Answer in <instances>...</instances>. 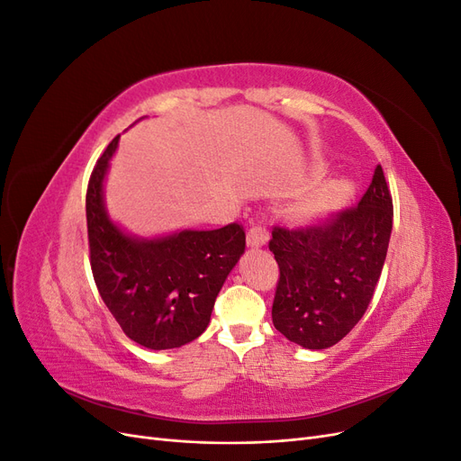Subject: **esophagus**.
<instances>
[{
	"label": "esophagus",
	"instance_id": "esophagus-1",
	"mask_svg": "<svg viewBox=\"0 0 461 461\" xmlns=\"http://www.w3.org/2000/svg\"><path fill=\"white\" fill-rule=\"evenodd\" d=\"M267 240H269V230L267 229L261 227V225L249 227L248 236H246V242H248L249 248H259L263 244H267Z\"/></svg>",
	"mask_w": 461,
	"mask_h": 461
}]
</instances>
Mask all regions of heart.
<instances>
[{
  "label": "heart",
  "mask_w": 461,
  "mask_h": 461,
  "mask_svg": "<svg viewBox=\"0 0 461 461\" xmlns=\"http://www.w3.org/2000/svg\"><path fill=\"white\" fill-rule=\"evenodd\" d=\"M354 196V185L346 178H332L321 185L312 196V207L315 212H334L340 209Z\"/></svg>",
  "instance_id": "b5f03b06"
}]
</instances>
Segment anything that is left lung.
Listing matches in <instances>:
<instances>
[{"instance_id":"8db88e82","label":"left lung","mask_w":461,"mask_h":461,"mask_svg":"<svg viewBox=\"0 0 461 461\" xmlns=\"http://www.w3.org/2000/svg\"><path fill=\"white\" fill-rule=\"evenodd\" d=\"M393 196L376 165L356 207L315 222L275 227L278 263L273 325L290 342L325 350L364 317L379 283L393 232Z\"/></svg>"}]
</instances>
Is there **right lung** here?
Listing matches in <instances>:
<instances>
[{"label":"right lung","mask_w":461,"mask_h":461,"mask_svg":"<svg viewBox=\"0 0 461 461\" xmlns=\"http://www.w3.org/2000/svg\"><path fill=\"white\" fill-rule=\"evenodd\" d=\"M119 144L97 159L86 192L92 275L122 332L149 350L180 348L207 329L219 290L239 263L246 234L239 222L138 239L109 219L104 180Z\"/></svg>","instance_id":"obj_1"}]
</instances>
